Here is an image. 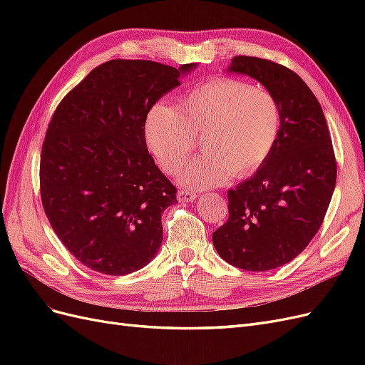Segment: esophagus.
<instances>
[{
	"label": "esophagus",
	"instance_id": "obj_1",
	"mask_svg": "<svg viewBox=\"0 0 365 365\" xmlns=\"http://www.w3.org/2000/svg\"><path fill=\"white\" fill-rule=\"evenodd\" d=\"M176 196H178V201L181 202H193L197 197V193L189 192V190H180Z\"/></svg>",
	"mask_w": 365,
	"mask_h": 365
}]
</instances>
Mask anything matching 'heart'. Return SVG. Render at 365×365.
<instances>
[{"mask_svg": "<svg viewBox=\"0 0 365 365\" xmlns=\"http://www.w3.org/2000/svg\"><path fill=\"white\" fill-rule=\"evenodd\" d=\"M282 126L277 98L263 88L235 79H215L180 101V113L158 102L143 121L149 152L160 168L173 173L201 137L204 155L187 161L176 180L187 189L204 190L244 178L268 160Z\"/></svg>", "mask_w": 365, "mask_h": 365, "instance_id": "1", "label": "heart"}]
</instances>
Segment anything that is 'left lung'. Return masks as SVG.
<instances>
[{
	"label": "left lung",
	"mask_w": 365,
	"mask_h": 365,
	"mask_svg": "<svg viewBox=\"0 0 365 365\" xmlns=\"http://www.w3.org/2000/svg\"><path fill=\"white\" fill-rule=\"evenodd\" d=\"M227 73L252 77L277 98L280 134L268 160L228 190V220L213 233L217 254L245 271H269L300 254L323 224L336 161L322 105L292 70L236 56Z\"/></svg>",
	"instance_id": "8db88e82"
}]
</instances>
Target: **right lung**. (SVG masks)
Wrapping results in <instances>:
<instances>
[{
    "mask_svg": "<svg viewBox=\"0 0 365 365\" xmlns=\"http://www.w3.org/2000/svg\"><path fill=\"white\" fill-rule=\"evenodd\" d=\"M196 67L108 61L54 111L41 152L42 205L65 248L93 271L125 275L157 256L176 189L149 155L143 121Z\"/></svg>",
    "mask_w": 365,
    "mask_h": 365,
    "instance_id": "add662e5",
    "label": "right lung"
}]
</instances>
